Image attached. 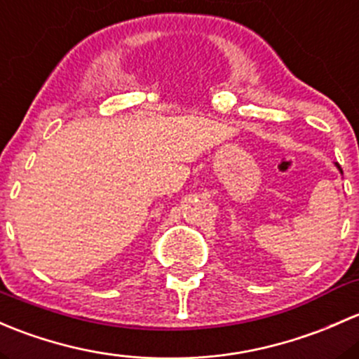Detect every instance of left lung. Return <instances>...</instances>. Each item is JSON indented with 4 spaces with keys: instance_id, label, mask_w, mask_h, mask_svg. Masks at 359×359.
Returning <instances> with one entry per match:
<instances>
[{
    "instance_id": "8db88e82",
    "label": "left lung",
    "mask_w": 359,
    "mask_h": 359,
    "mask_svg": "<svg viewBox=\"0 0 359 359\" xmlns=\"http://www.w3.org/2000/svg\"><path fill=\"white\" fill-rule=\"evenodd\" d=\"M335 165H337V169H339V171H341V175H342V169H341V165H339V164H335Z\"/></svg>"
}]
</instances>
